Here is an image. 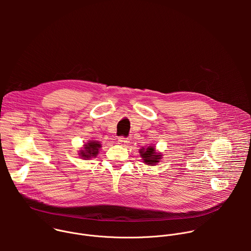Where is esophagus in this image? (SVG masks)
<instances>
[{"mask_svg":"<svg viewBox=\"0 0 251 251\" xmlns=\"http://www.w3.org/2000/svg\"><path fill=\"white\" fill-rule=\"evenodd\" d=\"M118 143L121 146H127L129 144V139L125 137H119L118 138Z\"/></svg>","mask_w":251,"mask_h":251,"instance_id":"esophagus-1","label":"esophagus"}]
</instances>
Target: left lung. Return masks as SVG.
<instances>
[{
  "mask_svg": "<svg viewBox=\"0 0 251 251\" xmlns=\"http://www.w3.org/2000/svg\"><path fill=\"white\" fill-rule=\"evenodd\" d=\"M139 153L141 158L143 159V162L149 166L156 165L162 159V155L160 153H157L155 147L153 146H149L147 148L143 147L139 150Z\"/></svg>",
  "mask_w": 251,
  "mask_h": 251,
  "instance_id": "obj_1",
  "label": "left lung"
}]
</instances>
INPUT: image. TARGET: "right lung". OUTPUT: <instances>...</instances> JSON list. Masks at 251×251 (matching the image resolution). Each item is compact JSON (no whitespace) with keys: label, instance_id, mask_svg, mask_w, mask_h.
Returning a JSON list of instances; mask_svg holds the SVG:
<instances>
[{"label":"right lung","instance_id":"1","mask_svg":"<svg viewBox=\"0 0 251 251\" xmlns=\"http://www.w3.org/2000/svg\"><path fill=\"white\" fill-rule=\"evenodd\" d=\"M101 148V144L98 141L91 140L88 143L84 145V148H82L79 152V156L81 159H90V158H95L98 153L99 149Z\"/></svg>","mask_w":251,"mask_h":251}]
</instances>
